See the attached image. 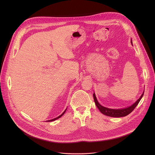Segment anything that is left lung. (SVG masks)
Listing matches in <instances>:
<instances>
[{
	"label": "left lung",
	"instance_id": "left-lung-1",
	"mask_svg": "<svg viewBox=\"0 0 155 155\" xmlns=\"http://www.w3.org/2000/svg\"><path fill=\"white\" fill-rule=\"evenodd\" d=\"M131 44H133L132 41H131ZM143 95H144V92L142 94V95H141V97H140V98L138 100H137V101H136V102L134 103L131 106L127 107V108L120 109H109V108L103 107L101 104H100V103L98 102L97 98L95 97V93H94L93 97H94V100L96 106L103 114H104V115L108 116H110V117H120L126 116L128 114H129L130 113H131L134 110V109L136 107V106L138 105V104L139 103L141 98L143 97Z\"/></svg>",
	"mask_w": 155,
	"mask_h": 155
}]
</instances>
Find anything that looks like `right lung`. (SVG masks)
Returning a JSON list of instances; mask_svg holds the SVG:
<instances>
[{"instance_id":"add662e5","label":"right lung","mask_w":155,"mask_h":155,"mask_svg":"<svg viewBox=\"0 0 155 155\" xmlns=\"http://www.w3.org/2000/svg\"><path fill=\"white\" fill-rule=\"evenodd\" d=\"M66 110L67 109H66V110H65V111H64V112H63V113L61 114V115H60V116H58L57 117H55V118H54V119H51V120H46V121H47V122H52V121H54V120H57V119H59L60 117H61V116H63V115L64 114V113L66 112Z\"/></svg>"}]
</instances>
